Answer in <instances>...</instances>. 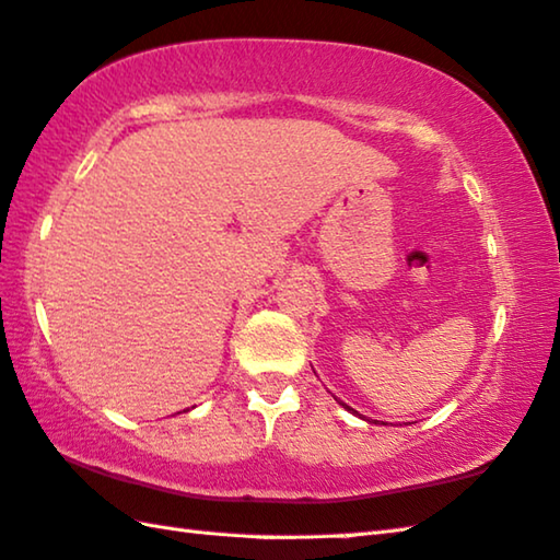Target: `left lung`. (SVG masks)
Instances as JSON below:
<instances>
[{
  "mask_svg": "<svg viewBox=\"0 0 560 560\" xmlns=\"http://www.w3.org/2000/svg\"><path fill=\"white\" fill-rule=\"evenodd\" d=\"M342 405H345V402H342ZM345 408H347V410H349V412H354V410H352V408H349V405H345Z\"/></svg>",
  "mask_w": 560,
  "mask_h": 560,
  "instance_id": "8db88e82",
  "label": "left lung"
}]
</instances>
